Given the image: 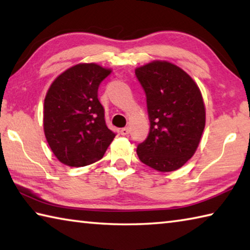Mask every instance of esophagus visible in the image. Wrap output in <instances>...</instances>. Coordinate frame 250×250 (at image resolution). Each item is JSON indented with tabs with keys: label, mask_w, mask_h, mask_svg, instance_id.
<instances>
[{
	"label": "esophagus",
	"mask_w": 250,
	"mask_h": 250,
	"mask_svg": "<svg viewBox=\"0 0 250 250\" xmlns=\"http://www.w3.org/2000/svg\"><path fill=\"white\" fill-rule=\"evenodd\" d=\"M120 132H121L122 135H128L129 132H130V128H129V126H125V128L121 129Z\"/></svg>",
	"instance_id": "1"
}]
</instances>
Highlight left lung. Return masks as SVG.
Instances as JSON below:
<instances>
[{
    "label": "left lung",
    "instance_id": "left-lung-1",
    "mask_svg": "<svg viewBox=\"0 0 250 250\" xmlns=\"http://www.w3.org/2000/svg\"><path fill=\"white\" fill-rule=\"evenodd\" d=\"M146 96L150 132L137 147L142 163L160 172L180 168L192 158L205 128V105L191 76L155 61L135 69Z\"/></svg>",
    "mask_w": 250,
    "mask_h": 250
}]
</instances>
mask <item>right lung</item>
Segmentation results:
<instances>
[{"mask_svg":"<svg viewBox=\"0 0 250 250\" xmlns=\"http://www.w3.org/2000/svg\"><path fill=\"white\" fill-rule=\"evenodd\" d=\"M111 73L97 64H78L50 84L44 101V132L55 156L68 167L103 159L116 133L98 99L101 82Z\"/></svg>","mask_w":250,"mask_h":250,"instance_id":"obj_1","label":"right lung"}]
</instances>
